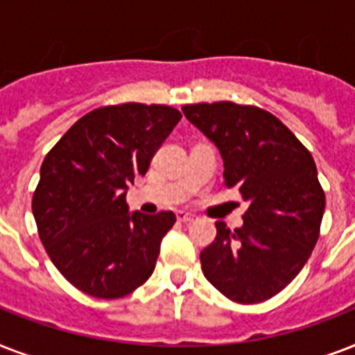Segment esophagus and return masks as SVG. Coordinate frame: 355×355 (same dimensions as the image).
I'll use <instances>...</instances> for the list:
<instances>
[{
  "mask_svg": "<svg viewBox=\"0 0 355 355\" xmlns=\"http://www.w3.org/2000/svg\"><path fill=\"white\" fill-rule=\"evenodd\" d=\"M177 219L180 223H191L195 219V216L193 214H189V211L180 210V211H177Z\"/></svg>",
  "mask_w": 355,
  "mask_h": 355,
  "instance_id": "1",
  "label": "esophagus"
}]
</instances>
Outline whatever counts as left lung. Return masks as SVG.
Listing matches in <instances>:
<instances>
[{
  "label": "left lung",
  "instance_id": "1",
  "mask_svg": "<svg viewBox=\"0 0 355 355\" xmlns=\"http://www.w3.org/2000/svg\"><path fill=\"white\" fill-rule=\"evenodd\" d=\"M225 162V186L247 200L243 227L217 221L200 252L206 280L227 298L258 304L302 270L319 239L326 197L313 156L267 110L230 101L182 107Z\"/></svg>",
  "mask_w": 355,
  "mask_h": 355
}]
</instances>
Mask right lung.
I'll use <instances>...</instances> for the list:
<instances>
[{"label":"right lung","mask_w":355,"mask_h":355,"mask_svg":"<svg viewBox=\"0 0 355 355\" xmlns=\"http://www.w3.org/2000/svg\"><path fill=\"white\" fill-rule=\"evenodd\" d=\"M182 114L125 103L92 110L44 158L33 216L47 256L79 291L121 298L149 280L173 211H128L127 189Z\"/></svg>","instance_id":"add662e5"}]
</instances>
